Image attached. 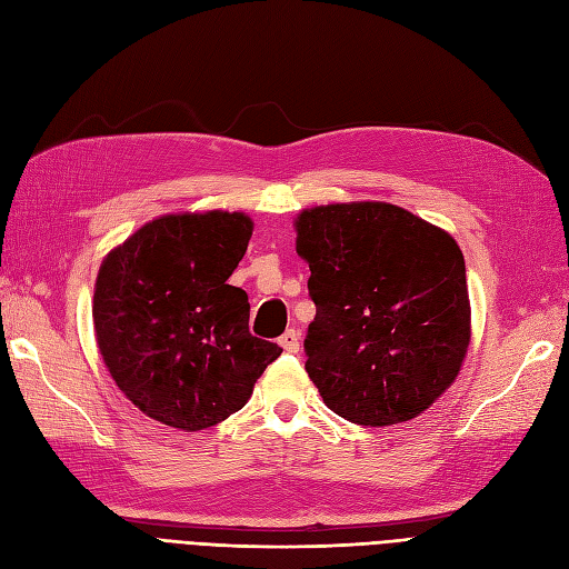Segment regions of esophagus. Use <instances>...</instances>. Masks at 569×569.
I'll return each instance as SVG.
<instances>
[{
  "label": "esophagus",
  "mask_w": 569,
  "mask_h": 569,
  "mask_svg": "<svg viewBox=\"0 0 569 569\" xmlns=\"http://www.w3.org/2000/svg\"><path fill=\"white\" fill-rule=\"evenodd\" d=\"M280 347L287 351V353H297L299 347H301V337L297 330H287L282 337H280Z\"/></svg>",
  "instance_id": "obj_1"
}]
</instances>
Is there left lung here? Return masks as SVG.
<instances>
[{
	"label": "left lung",
	"instance_id": "obj_1",
	"mask_svg": "<svg viewBox=\"0 0 569 569\" xmlns=\"http://www.w3.org/2000/svg\"><path fill=\"white\" fill-rule=\"evenodd\" d=\"M297 253L316 303L306 372L327 408L366 427L418 418L470 343L456 239L393 203H327L297 218Z\"/></svg>",
	"mask_w": 569,
	"mask_h": 569
}]
</instances>
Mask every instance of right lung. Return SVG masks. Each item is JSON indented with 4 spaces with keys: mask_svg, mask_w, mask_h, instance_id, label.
Returning <instances> with one entry per match:
<instances>
[{
    "mask_svg": "<svg viewBox=\"0 0 569 569\" xmlns=\"http://www.w3.org/2000/svg\"><path fill=\"white\" fill-rule=\"evenodd\" d=\"M244 213L147 222L97 274L94 332L118 389L163 425L197 432L244 408L282 353L249 332V297L228 284L249 247Z\"/></svg>",
    "mask_w": 569,
    "mask_h": 569,
    "instance_id": "obj_1",
    "label": "right lung"
}]
</instances>
